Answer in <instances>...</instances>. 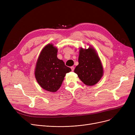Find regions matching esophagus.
I'll list each match as a JSON object with an SVG mask.
<instances>
[{"label":"esophagus","mask_w":135,"mask_h":135,"mask_svg":"<svg viewBox=\"0 0 135 135\" xmlns=\"http://www.w3.org/2000/svg\"><path fill=\"white\" fill-rule=\"evenodd\" d=\"M70 68H71V69H72V71H73V70H74V67H73V66H72L71 67H70Z\"/></svg>","instance_id":"esophagus-1"}]
</instances>
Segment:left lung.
I'll return each mask as SVG.
<instances>
[{"label":"left lung","instance_id":"left-lung-1","mask_svg":"<svg viewBox=\"0 0 135 135\" xmlns=\"http://www.w3.org/2000/svg\"><path fill=\"white\" fill-rule=\"evenodd\" d=\"M79 65L74 72L86 85L93 86L101 79L103 68L95 49L90 45L88 49L80 47L78 58Z\"/></svg>","mask_w":135,"mask_h":135}]
</instances>
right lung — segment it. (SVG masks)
<instances>
[{"label":"right lung","instance_id":"obj_1","mask_svg":"<svg viewBox=\"0 0 135 135\" xmlns=\"http://www.w3.org/2000/svg\"><path fill=\"white\" fill-rule=\"evenodd\" d=\"M57 48L48 44L41 51L36 62L34 74L41 88L49 92H56L61 87L65 76L71 69L57 57Z\"/></svg>","mask_w":135,"mask_h":135}]
</instances>
